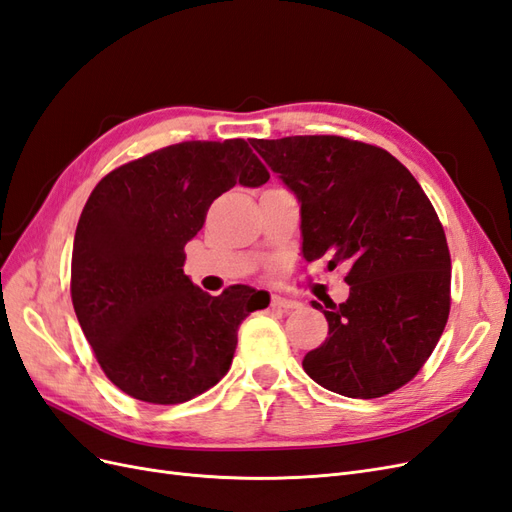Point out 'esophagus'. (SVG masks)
<instances>
[{"instance_id": "1", "label": "esophagus", "mask_w": 512, "mask_h": 512, "mask_svg": "<svg viewBox=\"0 0 512 512\" xmlns=\"http://www.w3.org/2000/svg\"><path fill=\"white\" fill-rule=\"evenodd\" d=\"M272 306H274V309L291 311V309H298L300 302H296V300H289V298H283V296H272Z\"/></svg>"}]
</instances>
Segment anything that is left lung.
I'll return each mask as SVG.
<instances>
[{"mask_svg":"<svg viewBox=\"0 0 512 512\" xmlns=\"http://www.w3.org/2000/svg\"><path fill=\"white\" fill-rule=\"evenodd\" d=\"M251 145L300 203L302 257L349 268L345 302H313L328 339L304 356L306 375L352 399L401 388L431 356L450 311V253L425 191L369 143L315 135Z\"/></svg>","mask_w":512,"mask_h":512,"instance_id":"left-lung-1","label":"left lung"}]
</instances>
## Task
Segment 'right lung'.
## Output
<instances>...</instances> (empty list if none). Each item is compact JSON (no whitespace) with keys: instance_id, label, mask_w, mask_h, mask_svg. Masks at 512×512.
<instances>
[{"instance_id":"add662e5","label":"right lung","mask_w":512,"mask_h":512,"mask_svg":"<svg viewBox=\"0 0 512 512\" xmlns=\"http://www.w3.org/2000/svg\"><path fill=\"white\" fill-rule=\"evenodd\" d=\"M268 180L248 143L227 139L169 145L96 184L75 233L70 294L102 371L133 399L184 403L229 371L240 324L270 298L248 285L201 291L184 274V246L216 197Z\"/></svg>"}]
</instances>
